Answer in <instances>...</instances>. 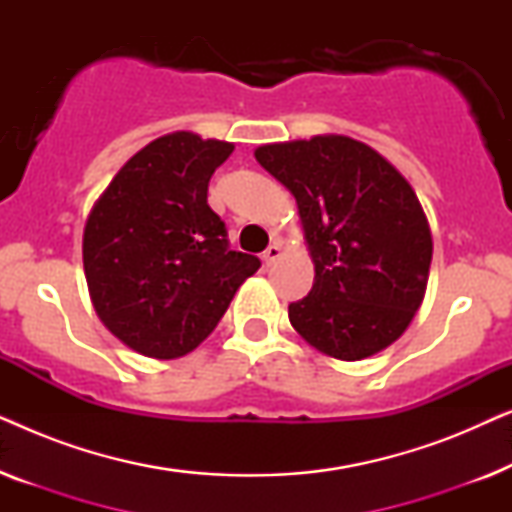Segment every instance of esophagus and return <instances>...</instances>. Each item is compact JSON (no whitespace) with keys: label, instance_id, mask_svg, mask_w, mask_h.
Returning a JSON list of instances; mask_svg holds the SVG:
<instances>
[{"label":"esophagus","instance_id":"obj_1","mask_svg":"<svg viewBox=\"0 0 512 512\" xmlns=\"http://www.w3.org/2000/svg\"><path fill=\"white\" fill-rule=\"evenodd\" d=\"M282 256V242H272L268 249L263 251V261H265V265H272L277 261V258Z\"/></svg>","mask_w":512,"mask_h":512}]
</instances>
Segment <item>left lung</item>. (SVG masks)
<instances>
[{"label":"left lung","mask_w":512,"mask_h":512,"mask_svg":"<svg viewBox=\"0 0 512 512\" xmlns=\"http://www.w3.org/2000/svg\"><path fill=\"white\" fill-rule=\"evenodd\" d=\"M256 160L298 202L314 284L289 305L291 326L340 361L373 356L401 338L424 300L433 240L401 172L342 135L265 144Z\"/></svg>","instance_id":"left-lung-1"}]
</instances>
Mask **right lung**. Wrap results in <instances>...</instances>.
<instances>
[{"mask_svg":"<svg viewBox=\"0 0 512 512\" xmlns=\"http://www.w3.org/2000/svg\"><path fill=\"white\" fill-rule=\"evenodd\" d=\"M235 146L172 132L125 163L83 230V270L102 324L151 359L193 352L244 279L261 268L228 247L207 205L216 167Z\"/></svg>","mask_w":512,"mask_h":512,"instance_id":"1","label":"right lung"}]
</instances>
